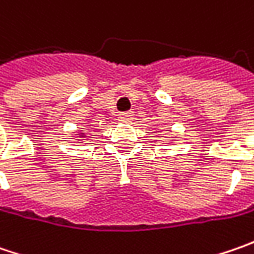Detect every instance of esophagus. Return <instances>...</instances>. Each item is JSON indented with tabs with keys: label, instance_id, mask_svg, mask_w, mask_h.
<instances>
[{
	"label": "esophagus",
	"instance_id": "34e87169",
	"mask_svg": "<svg viewBox=\"0 0 254 254\" xmlns=\"http://www.w3.org/2000/svg\"><path fill=\"white\" fill-rule=\"evenodd\" d=\"M132 114L131 112H126V113H123V114H120V122H124V123H128V122H131L132 120Z\"/></svg>",
	"mask_w": 254,
	"mask_h": 254
}]
</instances>
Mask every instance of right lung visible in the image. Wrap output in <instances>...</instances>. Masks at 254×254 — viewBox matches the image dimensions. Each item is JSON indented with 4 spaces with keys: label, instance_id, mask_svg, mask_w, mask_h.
<instances>
[{
    "label": "right lung",
    "instance_id": "right-lung-1",
    "mask_svg": "<svg viewBox=\"0 0 254 254\" xmlns=\"http://www.w3.org/2000/svg\"><path fill=\"white\" fill-rule=\"evenodd\" d=\"M82 137H83V135H82Z\"/></svg>",
    "mask_w": 254,
    "mask_h": 254
}]
</instances>
